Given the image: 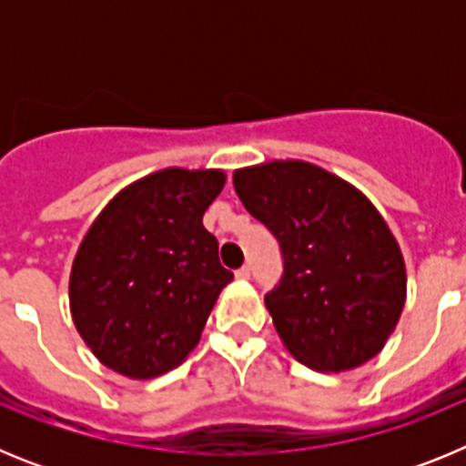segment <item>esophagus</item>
I'll return each instance as SVG.
<instances>
[{
    "label": "esophagus",
    "instance_id": "esophagus-1",
    "mask_svg": "<svg viewBox=\"0 0 466 466\" xmlns=\"http://www.w3.org/2000/svg\"><path fill=\"white\" fill-rule=\"evenodd\" d=\"M249 275H252V268H249V266H242V268L236 270L238 279H249Z\"/></svg>",
    "mask_w": 466,
    "mask_h": 466
}]
</instances>
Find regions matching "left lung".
Segmentation results:
<instances>
[{
	"label": "left lung",
	"instance_id": "8db88e82",
	"mask_svg": "<svg viewBox=\"0 0 466 466\" xmlns=\"http://www.w3.org/2000/svg\"><path fill=\"white\" fill-rule=\"evenodd\" d=\"M233 187L282 247L284 273L266 308L289 355L322 373L373 360L406 303L403 254L376 205L299 158L240 167Z\"/></svg>",
	"mask_w": 466,
	"mask_h": 466
}]
</instances>
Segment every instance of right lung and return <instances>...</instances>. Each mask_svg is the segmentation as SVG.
<instances>
[{
    "label": "right lung",
    "instance_id": "right-lung-1",
    "mask_svg": "<svg viewBox=\"0 0 466 466\" xmlns=\"http://www.w3.org/2000/svg\"><path fill=\"white\" fill-rule=\"evenodd\" d=\"M224 170L163 167L111 198L69 273V312L90 352L133 380L163 376L196 348L233 273L203 214Z\"/></svg>",
    "mask_w": 466,
    "mask_h": 466
}]
</instances>
